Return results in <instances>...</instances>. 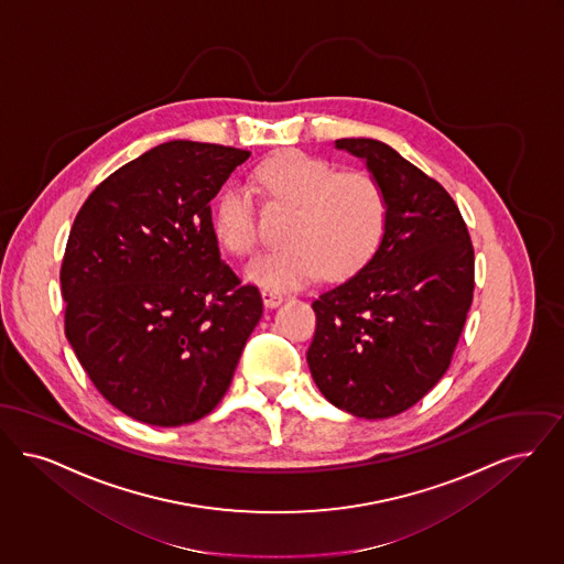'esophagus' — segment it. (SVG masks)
<instances>
[{
	"instance_id": "34e87169",
	"label": "esophagus",
	"mask_w": 564,
	"mask_h": 564,
	"mask_svg": "<svg viewBox=\"0 0 564 564\" xmlns=\"http://www.w3.org/2000/svg\"><path fill=\"white\" fill-rule=\"evenodd\" d=\"M261 296H263L265 307H271V310H273V307H278V305L284 301V296H282V294L275 293V291H268V289L261 293Z\"/></svg>"
}]
</instances>
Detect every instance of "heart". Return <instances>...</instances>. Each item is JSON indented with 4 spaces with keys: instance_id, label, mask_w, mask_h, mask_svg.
Here are the masks:
<instances>
[{
    "instance_id": "heart-1",
    "label": "heart",
    "mask_w": 564,
    "mask_h": 564,
    "mask_svg": "<svg viewBox=\"0 0 564 564\" xmlns=\"http://www.w3.org/2000/svg\"><path fill=\"white\" fill-rule=\"evenodd\" d=\"M254 176L271 199L293 206L294 215L284 236L291 245L257 254L246 265V280L268 291H291L318 278L322 268L335 278L360 270L381 245L388 199L367 172H341L303 151H284L265 160ZM215 236L238 257L257 246V208L242 183L227 185L217 199Z\"/></svg>"
}]
</instances>
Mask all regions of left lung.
Returning a JSON list of instances; mask_svg holds the SVG:
<instances>
[{
  "label": "left lung",
  "instance_id": "obj_1",
  "mask_svg": "<svg viewBox=\"0 0 564 564\" xmlns=\"http://www.w3.org/2000/svg\"><path fill=\"white\" fill-rule=\"evenodd\" d=\"M388 199L386 234L367 265L312 303L307 365L345 413L386 419L430 392L462 337L474 296V248L453 197L395 149L339 139Z\"/></svg>",
  "mask_w": 564,
  "mask_h": 564
}]
</instances>
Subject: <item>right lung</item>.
Returning a JSON list of instances; mask_svg holds the SVG:
<instances>
[{
	"instance_id": "right-lung-1",
	"label": "right lung",
	"mask_w": 564,
	"mask_h": 564,
	"mask_svg": "<svg viewBox=\"0 0 564 564\" xmlns=\"http://www.w3.org/2000/svg\"><path fill=\"white\" fill-rule=\"evenodd\" d=\"M245 149L169 141L109 174L67 240L65 335L105 400L172 427L208 415L263 316L220 259L210 199Z\"/></svg>"
}]
</instances>
